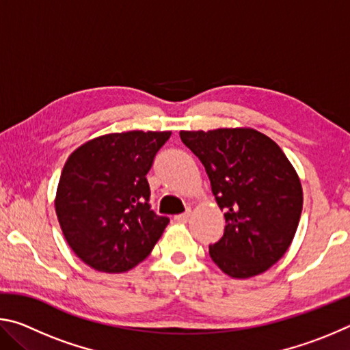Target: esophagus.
I'll list each match as a JSON object with an SVG mask.
<instances>
[{
	"instance_id": "1",
	"label": "esophagus",
	"mask_w": 350,
	"mask_h": 350,
	"mask_svg": "<svg viewBox=\"0 0 350 350\" xmlns=\"http://www.w3.org/2000/svg\"><path fill=\"white\" fill-rule=\"evenodd\" d=\"M189 215H191V211L188 210V211H185V213H182V215L174 216V221H177V222H188Z\"/></svg>"
}]
</instances>
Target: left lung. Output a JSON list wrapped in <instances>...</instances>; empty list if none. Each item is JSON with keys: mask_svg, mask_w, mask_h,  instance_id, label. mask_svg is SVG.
Listing matches in <instances>:
<instances>
[{"mask_svg": "<svg viewBox=\"0 0 350 350\" xmlns=\"http://www.w3.org/2000/svg\"><path fill=\"white\" fill-rule=\"evenodd\" d=\"M205 167L225 230L210 256L224 273L245 280L287 252L303 210V188L286 154L252 128L180 131Z\"/></svg>", "mask_w": 350, "mask_h": 350, "instance_id": "left-lung-1", "label": "left lung"}]
</instances>
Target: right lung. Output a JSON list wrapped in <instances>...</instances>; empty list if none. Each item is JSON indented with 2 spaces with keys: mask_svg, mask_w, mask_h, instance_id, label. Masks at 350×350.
I'll return each mask as SVG.
<instances>
[{
  "mask_svg": "<svg viewBox=\"0 0 350 350\" xmlns=\"http://www.w3.org/2000/svg\"><path fill=\"white\" fill-rule=\"evenodd\" d=\"M170 131L100 135L70 154L57 188L55 213L83 262L122 273L142 262L170 219L151 210L146 174Z\"/></svg>",
  "mask_w": 350,
  "mask_h": 350,
  "instance_id": "right-lung-1",
  "label": "right lung"
}]
</instances>
